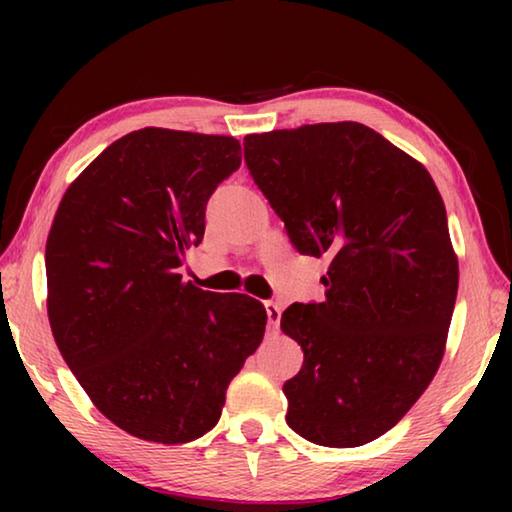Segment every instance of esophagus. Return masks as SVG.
<instances>
[{
	"mask_svg": "<svg viewBox=\"0 0 512 512\" xmlns=\"http://www.w3.org/2000/svg\"><path fill=\"white\" fill-rule=\"evenodd\" d=\"M264 307H266V316H268V327H273V329L280 327V316H282L280 305L273 300H266Z\"/></svg>",
	"mask_w": 512,
	"mask_h": 512,
	"instance_id": "34e87169",
	"label": "esophagus"
}]
</instances>
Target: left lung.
<instances>
[{"mask_svg":"<svg viewBox=\"0 0 512 512\" xmlns=\"http://www.w3.org/2000/svg\"><path fill=\"white\" fill-rule=\"evenodd\" d=\"M250 176L291 244L323 257L325 300L280 327L305 352L287 424L325 447L393 429L443 361L458 291L445 203L429 171L357 121L244 137Z\"/></svg>","mask_w":512,"mask_h":512,"instance_id":"1","label":"left lung"}]
</instances>
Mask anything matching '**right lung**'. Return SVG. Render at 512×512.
<instances>
[{"label":"right lung","mask_w":512,"mask_h":512,"mask_svg":"<svg viewBox=\"0 0 512 512\" xmlns=\"http://www.w3.org/2000/svg\"><path fill=\"white\" fill-rule=\"evenodd\" d=\"M239 164L235 137L142 128L97 155L58 205L45 250L51 332L92 404L135 438H201L264 339L262 302L178 273Z\"/></svg>","instance_id":"obj_1"}]
</instances>
